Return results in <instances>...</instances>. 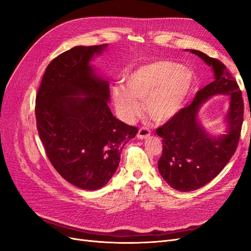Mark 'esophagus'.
<instances>
[{"label":"esophagus","mask_w":251,"mask_h":251,"mask_svg":"<svg viewBox=\"0 0 251 251\" xmlns=\"http://www.w3.org/2000/svg\"><path fill=\"white\" fill-rule=\"evenodd\" d=\"M151 135V131L149 130V128L147 127H141L139 128V131L137 133V138L138 139H146V138H149Z\"/></svg>","instance_id":"esophagus-1"}]
</instances>
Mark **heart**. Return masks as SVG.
Masks as SVG:
<instances>
[{
  "label": "heart",
  "mask_w": 251,
  "mask_h": 251,
  "mask_svg": "<svg viewBox=\"0 0 251 251\" xmlns=\"http://www.w3.org/2000/svg\"><path fill=\"white\" fill-rule=\"evenodd\" d=\"M195 83L194 72L170 60L159 59L142 65L126 75V88H113V101L119 117L131 123L144 101L149 116L166 123L182 110Z\"/></svg>",
  "instance_id": "1"
}]
</instances>
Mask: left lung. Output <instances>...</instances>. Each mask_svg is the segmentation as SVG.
Returning a JSON list of instances; mask_svg holds the SVG:
<instances>
[{"label":"left lung","mask_w":251,"mask_h":251,"mask_svg":"<svg viewBox=\"0 0 251 251\" xmlns=\"http://www.w3.org/2000/svg\"><path fill=\"white\" fill-rule=\"evenodd\" d=\"M198 55L214 72V80L198 91L193 102L182 109L162 126L157 135L162 138V156L158 170L171 187L192 192L217 177L234 154L240 139L244 103L237 81L220 60L198 50H185ZM216 95L230 97L224 134L211 135L199 119L201 105Z\"/></svg>","instance_id":"1"}]
</instances>
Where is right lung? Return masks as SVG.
I'll return each mask as SVG.
<instances>
[{
  "label": "right lung",
  "instance_id": "add662e5",
  "mask_svg": "<svg viewBox=\"0 0 251 251\" xmlns=\"http://www.w3.org/2000/svg\"><path fill=\"white\" fill-rule=\"evenodd\" d=\"M108 45L76 46L46 68L35 100L40 138L50 162L71 184L100 189L115 174L137 127L113 115L107 78L91 65Z\"/></svg>",
  "mask_w": 251,
  "mask_h": 251
}]
</instances>
